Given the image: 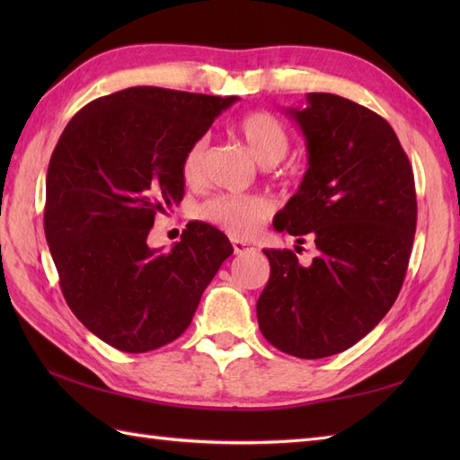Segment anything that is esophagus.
Instances as JSON below:
<instances>
[{"mask_svg":"<svg viewBox=\"0 0 460 460\" xmlns=\"http://www.w3.org/2000/svg\"><path fill=\"white\" fill-rule=\"evenodd\" d=\"M231 245H233V252L235 255H247V252H255L257 249L251 245V243L245 241H239V239H231Z\"/></svg>","mask_w":460,"mask_h":460,"instance_id":"esophagus-1","label":"esophagus"}]
</instances>
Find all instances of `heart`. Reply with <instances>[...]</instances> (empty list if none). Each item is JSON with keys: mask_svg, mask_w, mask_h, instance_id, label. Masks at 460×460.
<instances>
[{"mask_svg": "<svg viewBox=\"0 0 460 460\" xmlns=\"http://www.w3.org/2000/svg\"><path fill=\"white\" fill-rule=\"evenodd\" d=\"M237 134L247 144L249 152L262 165H275L288 152V134L277 116L267 111H252L241 116ZM205 136L195 138L181 155V178L185 183H198L203 178ZM272 213V201L265 195H215L205 201L198 215L233 237H252Z\"/></svg>", "mask_w": 460, "mask_h": 460, "instance_id": "heart-1", "label": "heart"}]
</instances>
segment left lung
<instances>
[{"label": "left lung", "mask_w": 460, "mask_h": 460, "mask_svg": "<svg viewBox=\"0 0 460 460\" xmlns=\"http://www.w3.org/2000/svg\"><path fill=\"white\" fill-rule=\"evenodd\" d=\"M306 138L308 170L275 227L314 243L302 267L288 249H265L270 277L259 328L285 354L318 359L374 330L403 287L417 195L407 154L385 119L354 101L308 93L288 109Z\"/></svg>", "instance_id": "8db88e82"}]
</instances>
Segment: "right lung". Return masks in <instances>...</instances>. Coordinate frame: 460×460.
<instances>
[{"instance_id": "1", "label": "right lung", "mask_w": 460, "mask_h": 460, "mask_svg": "<svg viewBox=\"0 0 460 460\" xmlns=\"http://www.w3.org/2000/svg\"><path fill=\"white\" fill-rule=\"evenodd\" d=\"M237 96L130 86L89 102L47 170L45 237L73 314L106 344L142 354L180 338L233 247L188 223L172 251L148 247L155 213L183 198L181 155Z\"/></svg>"}]
</instances>
